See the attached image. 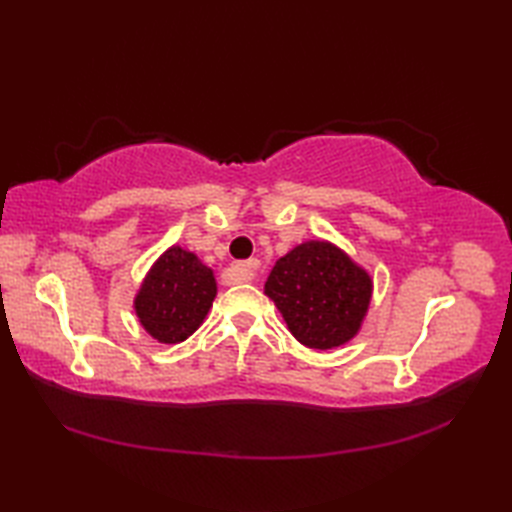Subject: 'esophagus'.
Returning <instances> with one entry per match:
<instances>
[{
	"label": "esophagus",
	"mask_w": 512,
	"mask_h": 512,
	"mask_svg": "<svg viewBox=\"0 0 512 512\" xmlns=\"http://www.w3.org/2000/svg\"><path fill=\"white\" fill-rule=\"evenodd\" d=\"M259 268H262V264H259V259H248V262H242V264L235 266L237 275L242 277L244 281H253L257 277V273H259Z\"/></svg>",
	"instance_id": "1"
}]
</instances>
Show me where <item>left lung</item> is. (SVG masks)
I'll return each mask as SVG.
<instances>
[{"label":"left lung","instance_id":"left-lung-1","mask_svg":"<svg viewBox=\"0 0 512 512\" xmlns=\"http://www.w3.org/2000/svg\"><path fill=\"white\" fill-rule=\"evenodd\" d=\"M374 281L343 248L308 239L277 259L264 286L288 330L310 350H334L361 332Z\"/></svg>","mask_w":512,"mask_h":512}]
</instances>
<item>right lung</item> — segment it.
<instances>
[{"label":"right lung","mask_w":512,"mask_h":512,"mask_svg":"<svg viewBox=\"0 0 512 512\" xmlns=\"http://www.w3.org/2000/svg\"><path fill=\"white\" fill-rule=\"evenodd\" d=\"M217 295L213 270L173 244L149 268L134 297L138 323L158 343L176 345L200 328Z\"/></svg>","instance_id":"right-lung-1"}]
</instances>
